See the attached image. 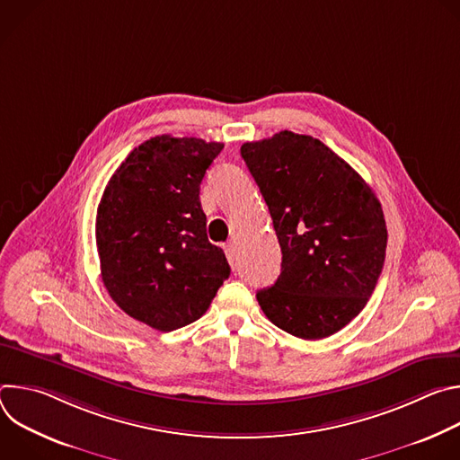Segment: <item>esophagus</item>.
<instances>
[{
    "mask_svg": "<svg viewBox=\"0 0 460 460\" xmlns=\"http://www.w3.org/2000/svg\"><path fill=\"white\" fill-rule=\"evenodd\" d=\"M224 251H226V256H227V260H229L231 268H234V266H236V251H234V245H233L231 242H227V243H224Z\"/></svg>",
    "mask_w": 460,
    "mask_h": 460,
    "instance_id": "1",
    "label": "esophagus"
}]
</instances>
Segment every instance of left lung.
Instances as JSON below:
<instances>
[{
  "label": "left lung",
  "instance_id": "8db88e82",
  "mask_svg": "<svg viewBox=\"0 0 460 460\" xmlns=\"http://www.w3.org/2000/svg\"><path fill=\"white\" fill-rule=\"evenodd\" d=\"M240 155L270 208L282 271L256 300L286 333L325 339L367 304L384 268L387 229L364 178L320 140L291 130Z\"/></svg>",
  "mask_w": 460,
  "mask_h": 460
}]
</instances>
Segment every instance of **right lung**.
<instances>
[{
    "mask_svg": "<svg viewBox=\"0 0 460 460\" xmlns=\"http://www.w3.org/2000/svg\"><path fill=\"white\" fill-rule=\"evenodd\" d=\"M224 144L155 137L111 176L96 215L100 270L111 298L158 332L199 320L229 279L208 238L200 183Z\"/></svg>",
    "mask_w": 460,
    "mask_h": 460,
    "instance_id": "right-lung-1",
    "label": "right lung"
}]
</instances>
